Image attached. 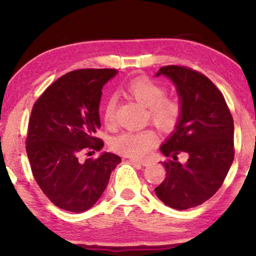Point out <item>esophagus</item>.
<instances>
[{
  "mask_svg": "<svg viewBox=\"0 0 256 256\" xmlns=\"http://www.w3.org/2000/svg\"><path fill=\"white\" fill-rule=\"evenodd\" d=\"M130 162L134 164H138V166H146L149 164V162H146V160H130Z\"/></svg>",
  "mask_w": 256,
  "mask_h": 256,
  "instance_id": "34e87169",
  "label": "esophagus"
}]
</instances>
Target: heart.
Listing matches in <instances>:
<instances>
[{"instance_id":"obj_1","label":"heart","mask_w":256,"mask_h":256,"mask_svg":"<svg viewBox=\"0 0 256 256\" xmlns=\"http://www.w3.org/2000/svg\"><path fill=\"white\" fill-rule=\"evenodd\" d=\"M127 90L143 106L148 107L152 120L163 129H172L180 121L182 104L174 98L166 96V90L155 80L140 76L128 82ZM116 100L110 98L104 110V124L107 127L115 124ZM157 142V134L152 129L127 130L115 136L112 146L115 152L132 158H143L148 156Z\"/></svg>"}]
</instances>
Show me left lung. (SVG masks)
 Masks as SVG:
<instances>
[{"instance_id":"1","label":"left lung","mask_w":256,"mask_h":256,"mask_svg":"<svg viewBox=\"0 0 256 256\" xmlns=\"http://www.w3.org/2000/svg\"><path fill=\"white\" fill-rule=\"evenodd\" d=\"M177 88L182 115L176 130L160 146L171 160L163 163L166 176L155 188L164 204L188 210L202 204L219 190L234 160V124L222 93L208 76L190 68L163 66ZM186 153L185 164L178 155Z\"/></svg>"}]
</instances>
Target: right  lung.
Returning a JSON list of instances; mask_svg holds the SVG:
<instances>
[{
  "label": "right lung",
  "mask_w": 256,
  "mask_h": 256,
  "mask_svg": "<svg viewBox=\"0 0 256 256\" xmlns=\"http://www.w3.org/2000/svg\"><path fill=\"white\" fill-rule=\"evenodd\" d=\"M116 73L114 68L68 72L52 82L34 104L26 154L40 190L59 208L80 213L92 208L121 162L112 152L79 160L82 150L102 149L104 141L96 138L101 90Z\"/></svg>",
  "instance_id": "1"
}]
</instances>
